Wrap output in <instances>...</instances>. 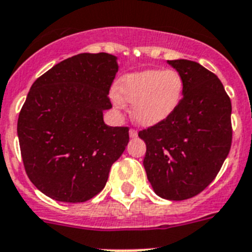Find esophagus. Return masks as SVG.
Segmentation results:
<instances>
[{
    "mask_svg": "<svg viewBox=\"0 0 252 252\" xmlns=\"http://www.w3.org/2000/svg\"><path fill=\"white\" fill-rule=\"evenodd\" d=\"M137 135H138L137 130H134V129H130V130H129V137H130V138H135Z\"/></svg>",
    "mask_w": 252,
    "mask_h": 252,
    "instance_id": "1",
    "label": "esophagus"
}]
</instances>
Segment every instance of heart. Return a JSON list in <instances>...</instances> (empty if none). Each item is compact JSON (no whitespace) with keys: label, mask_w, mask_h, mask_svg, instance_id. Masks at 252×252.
Listing matches in <instances>:
<instances>
[{"label":"heart","mask_w":252,"mask_h":252,"mask_svg":"<svg viewBox=\"0 0 252 252\" xmlns=\"http://www.w3.org/2000/svg\"><path fill=\"white\" fill-rule=\"evenodd\" d=\"M184 82L174 69H144L119 80L118 95L113 101L118 108L123 101L133 104V118L138 124L152 126L167 119L183 96Z\"/></svg>","instance_id":"obj_1"}]
</instances>
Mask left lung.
<instances>
[{
    "mask_svg": "<svg viewBox=\"0 0 252 252\" xmlns=\"http://www.w3.org/2000/svg\"><path fill=\"white\" fill-rule=\"evenodd\" d=\"M180 73L183 99L161 123L138 133L146 143L143 166L157 195L192 198L214 180L232 142L231 100L220 78L199 63L167 61Z\"/></svg>",
    "mask_w": 252,
    "mask_h": 252,
    "instance_id": "1",
    "label": "left lung"
}]
</instances>
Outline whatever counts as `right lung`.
Returning a JSON list of instances; mask_svg holds the SVG:
<instances>
[{"mask_svg": "<svg viewBox=\"0 0 252 252\" xmlns=\"http://www.w3.org/2000/svg\"><path fill=\"white\" fill-rule=\"evenodd\" d=\"M119 65L108 53H81L41 74L17 120L25 171L36 189L82 203L104 189L129 142L126 126H109V90Z\"/></svg>", "mask_w": 252, "mask_h": 252, "instance_id": "obj_1", "label": "right lung"}]
</instances>
